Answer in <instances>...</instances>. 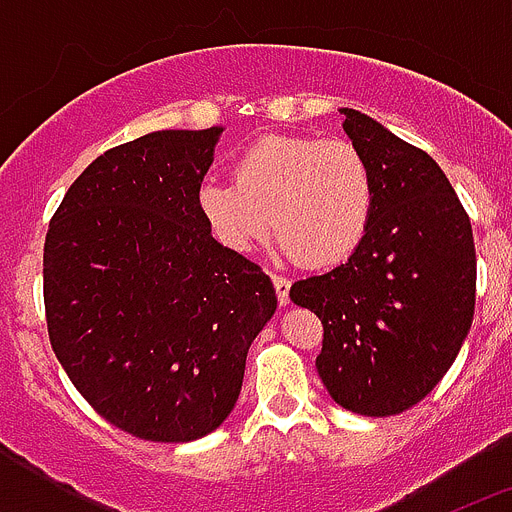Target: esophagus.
I'll return each instance as SVG.
<instances>
[{"label":"esophagus","instance_id":"34e87169","mask_svg":"<svg viewBox=\"0 0 512 512\" xmlns=\"http://www.w3.org/2000/svg\"><path fill=\"white\" fill-rule=\"evenodd\" d=\"M271 282L277 287L279 305H289V287H292V282L287 277H282V274H271Z\"/></svg>","mask_w":512,"mask_h":512}]
</instances>
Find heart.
<instances>
[{
    "label": "heart",
    "mask_w": 512,
    "mask_h": 512,
    "mask_svg": "<svg viewBox=\"0 0 512 512\" xmlns=\"http://www.w3.org/2000/svg\"><path fill=\"white\" fill-rule=\"evenodd\" d=\"M233 179L200 187L202 215L230 251H251L274 230L284 256L325 269L372 228L374 174L351 140L266 135L235 158Z\"/></svg>",
    "instance_id": "1"
}]
</instances>
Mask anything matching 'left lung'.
I'll list each match as a JSON object with an SVG mask.
<instances>
[{
    "label": "left lung",
    "instance_id": "8db88e82",
    "mask_svg": "<svg viewBox=\"0 0 512 512\" xmlns=\"http://www.w3.org/2000/svg\"><path fill=\"white\" fill-rule=\"evenodd\" d=\"M343 130L377 187L372 228L346 264L292 284L289 297L323 323L315 359L341 408L405 413L441 382L474 318L472 223L441 166L359 110Z\"/></svg>",
    "mask_w": 512,
    "mask_h": 512
}]
</instances>
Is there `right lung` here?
Wrapping results in <instances>:
<instances>
[{"mask_svg":"<svg viewBox=\"0 0 512 512\" xmlns=\"http://www.w3.org/2000/svg\"><path fill=\"white\" fill-rule=\"evenodd\" d=\"M220 133L156 130L110 148L45 235L53 354L107 423L146 441L215 431L277 310L261 266L220 246L200 210Z\"/></svg>","mask_w":512,"mask_h":512,"instance_id":"1","label":"right lung"}]
</instances>
